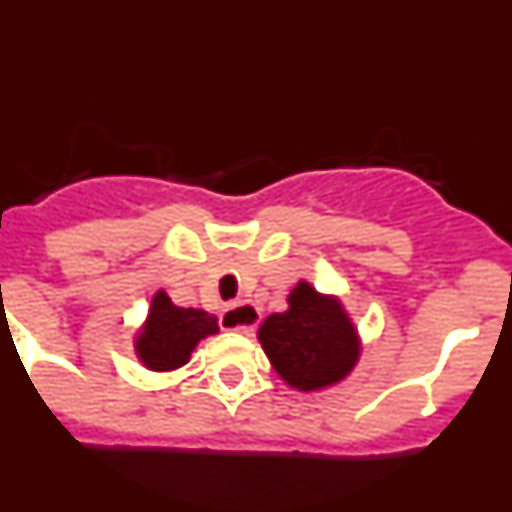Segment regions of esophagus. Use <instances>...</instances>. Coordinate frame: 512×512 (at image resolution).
Masks as SVG:
<instances>
[{
    "instance_id": "obj_1",
    "label": "esophagus",
    "mask_w": 512,
    "mask_h": 512,
    "mask_svg": "<svg viewBox=\"0 0 512 512\" xmlns=\"http://www.w3.org/2000/svg\"><path fill=\"white\" fill-rule=\"evenodd\" d=\"M220 325L225 330H235V333H246L251 336L256 325H259V310L251 302H238V305H228L220 315Z\"/></svg>"
}]
</instances>
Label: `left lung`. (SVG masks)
I'll use <instances>...</instances> for the list:
<instances>
[{"mask_svg": "<svg viewBox=\"0 0 512 512\" xmlns=\"http://www.w3.org/2000/svg\"><path fill=\"white\" fill-rule=\"evenodd\" d=\"M266 356L292 387L320 390L351 372L359 341L343 307L300 282L289 295V310L274 312L259 328Z\"/></svg>", "mask_w": 512, "mask_h": 512, "instance_id": "left-lung-1", "label": "left lung"}]
</instances>
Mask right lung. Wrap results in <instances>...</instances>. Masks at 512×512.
Returning a JSON list of instances; mask_svg holds the SVG:
<instances>
[{
  "label": "right lung",
  "mask_w": 512,
  "mask_h": 512,
  "mask_svg": "<svg viewBox=\"0 0 512 512\" xmlns=\"http://www.w3.org/2000/svg\"><path fill=\"white\" fill-rule=\"evenodd\" d=\"M212 333H217L215 315L194 310V307L171 305L166 292H158L153 297L148 323L140 330L135 348L148 369L169 372V369L187 364L192 348Z\"/></svg>",
  "instance_id": "obj_1"
}]
</instances>
